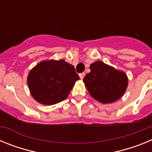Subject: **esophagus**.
I'll return each instance as SVG.
<instances>
[{"instance_id": "esophagus-1", "label": "esophagus", "mask_w": 152, "mask_h": 152, "mask_svg": "<svg viewBox=\"0 0 152 152\" xmlns=\"http://www.w3.org/2000/svg\"><path fill=\"white\" fill-rule=\"evenodd\" d=\"M79 76H80V79H83L84 77V76H85V73H84V72H82V73L79 74Z\"/></svg>"}]
</instances>
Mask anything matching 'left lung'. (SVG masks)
Listing matches in <instances>:
<instances>
[{"instance_id":"obj_1","label":"left lung","mask_w":152,"mask_h":152,"mask_svg":"<svg viewBox=\"0 0 152 152\" xmlns=\"http://www.w3.org/2000/svg\"><path fill=\"white\" fill-rule=\"evenodd\" d=\"M90 69L91 72L83 80L93 98L100 103H110L123 96L128 85V78L124 72L101 61L91 64Z\"/></svg>"}]
</instances>
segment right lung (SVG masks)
Here are the masks:
<instances>
[{
  "label": "right lung",
  "instance_id": "1",
  "mask_svg": "<svg viewBox=\"0 0 152 152\" xmlns=\"http://www.w3.org/2000/svg\"><path fill=\"white\" fill-rule=\"evenodd\" d=\"M72 64L59 61H44L31 70L27 78L31 94L44 105H53L65 100L76 80H79Z\"/></svg>",
  "mask_w": 152,
  "mask_h": 152
}]
</instances>
